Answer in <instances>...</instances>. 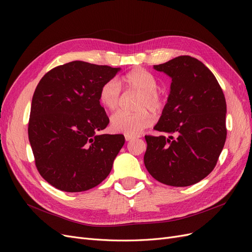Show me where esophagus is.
Returning a JSON list of instances; mask_svg holds the SVG:
<instances>
[{
    "label": "esophagus",
    "mask_w": 252,
    "mask_h": 252,
    "mask_svg": "<svg viewBox=\"0 0 252 252\" xmlns=\"http://www.w3.org/2000/svg\"><path fill=\"white\" fill-rule=\"evenodd\" d=\"M135 139V136H133V135H125V140L126 141H131V140H134Z\"/></svg>",
    "instance_id": "1"
}]
</instances>
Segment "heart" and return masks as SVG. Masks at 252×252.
I'll list each match as a JSON object with an SVG mask.
<instances>
[{"mask_svg": "<svg viewBox=\"0 0 252 252\" xmlns=\"http://www.w3.org/2000/svg\"><path fill=\"white\" fill-rule=\"evenodd\" d=\"M120 86L142 94L138 103V109L141 111L130 113L121 110L113 113L110 119L111 128L127 135H138L152 124V117L147 109L159 112L165 105L163 95L158 91V81L155 74L143 68H135L118 81H106L98 93V101L106 109L112 111L119 108L122 101Z\"/></svg>", "mask_w": 252, "mask_h": 252, "instance_id": "1", "label": "heart"}]
</instances>
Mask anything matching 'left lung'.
<instances>
[{
	"instance_id": "8db88e82",
	"label": "left lung",
	"mask_w": 252,
	"mask_h": 252,
	"mask_svg": "<svg viewBox=\"0 0 252 252\" xmlns=\"http://www.w3.org/2000/svg\"><path fill=\"white\" fill-rule=\"evenodd\" d=\"M154 68L171 78L167 103L154 127L169 136L145 135V167L165 185H193L213 170L224 147L223 90L208 68L192 57L180 56Z\"/></svg>"
}]
</instances>
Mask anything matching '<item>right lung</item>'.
<instances>
[{
  "label": "right lung",
  "mask_w": 252,
  "mask_h": 252,
  "mask_svg": "<svg viewBox=\"0 0 252 252\" xmlns=\"http://www.w3.org/2000/svg\"><path fill=\"white\" fill-rule=\"evenodd\" d=\"M120 70L73 61L53 68L37 84L28 138L37 170L53 187L85 191L110 173L125 138L97 133L109 123L98 93Z\"/></svg>",
  "instance_id": "obj_1"
}]
</instances>
